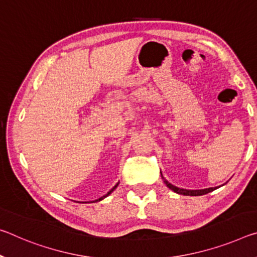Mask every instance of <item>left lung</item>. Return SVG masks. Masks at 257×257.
<instances>
[{"instance_id":"1","label":"left lung","mask_w":257,"mask_h":257,"mask_svg":"<svg viewBox=\"0 0 257 257\" xmlns=\"http://www.w3.org/2000/svg\"><path fill=\"white\" fill-rule=\"evenodd\" d=\"M161 177H162V180H164L165 184L168 186L170 190L174 191L175 193L183 194V195H191V197H198V195L207 194V193L211 192V191L218 189V186H216V187H208V189H201V190H186V189H182V187H177V186L173 185L172 183H169L164 176H162V173H161Z\"/></svg>"}]
</instances>
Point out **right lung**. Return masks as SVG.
<instances>
[{
  "mask_svg": "<svg viewBox=\"0 0 257 257\" xmlns=\"http://www.w3.org/2000/svg\"><path fill=\"white\" fill-rule=\"evenodd\" d=\"M117 185H119V183H116V184H115V185H114V186L112 187V189H111V190H109V191H108V192H107L106 194H105V195H103V197H100L99 199H96V200H93V201H91V202H97V201H100V200H103V199H104V198H106V197H107V195H109V194H111V193L113 192V191L116 189V187H117Z\"/></svg>",
  "mask_w": 257,
  "mask_h": 257,
  "instance_id": "right-lung-1",
  "label": "right lung"
}]
</instances>
